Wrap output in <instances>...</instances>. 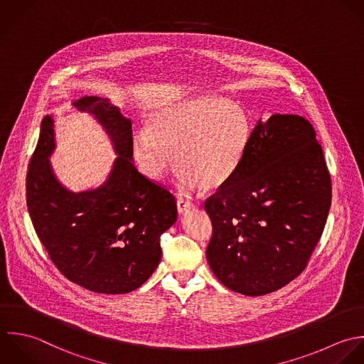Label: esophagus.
Instances as JSON below:
<instances>
[{
	"label": "esophagus",
	"mask_w": 364,
	"mask_h": 364,
	"mask_svg": "<svg viewBox=\"0 0 364 364\" xmlns=\"http://www.w3.org/2000/svg\"><path fill=\"white\" fill-rule=\"evenodd\" d=\"M191 208H194V203H191L190 200H184V198L177 200V210L180 214H184V213L190 211Z\"/></svg>",
	"instance_id": "34e87169"
}]
</instances>
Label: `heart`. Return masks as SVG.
Returning <instances> with one entry per match:
<instances>
[{"label":"heart","mask_w":364,"mask_h":364,"mask_svg":"<svg viewBox=\"0 0 364 364\" xmlns=\"http://www.w3.org/2000/svg\"><path fill=\"white\" fill-rule=\"evenodd\" d=\"M251 139L252 123L242 106L220 97H190L157 106L147 127L133 134L132 153L151 180L163 178L177 161L180 188L215 190L238 173Z\"/></svg>","instance_id":"heart-1"}]
</instances>
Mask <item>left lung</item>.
Here are the masks:
<instances>
[{"mask_svg": "<svg viewBox=\"0 0 364 364\" xmlns=\"http://www.w3.org/2000/svg\"><path fill=\"white\" fill-rule=\"evenodd\" d=\"M331 203V174L314 126L298 114L259 119L238 173L205 200L210 268L247 296L284 288L306 268Z\"/></svg>", "mask_w": 364, "mask_h": 364, "instance_id": "8db88e82", "label": "left lung"}]
</instances>
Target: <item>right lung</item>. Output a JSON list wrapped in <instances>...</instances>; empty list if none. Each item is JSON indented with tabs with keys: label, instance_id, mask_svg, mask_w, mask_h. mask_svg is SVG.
<instances>
[{
	"label": "right lung",
	"instance_id": "obj_1",
	"mask_svg": "<svg viewBox=\"0 0 364 364\" xmlns=\"http://www.w3.org/2000/svg\"><path fill=\"white\" fill-rule=\"evenodd\" d=\"M92 113L119 157L107 181L70 193L55 178L53 122L45 116L26 173V205L50 261L69 281L96 294H127L141 287L161 259L160 237L177 220L174 196L133 166L132 122L106 99L75 102Z\"/></svg>",
	"mask_w": 364,
	"mask_h": 364
}]
</instances>
